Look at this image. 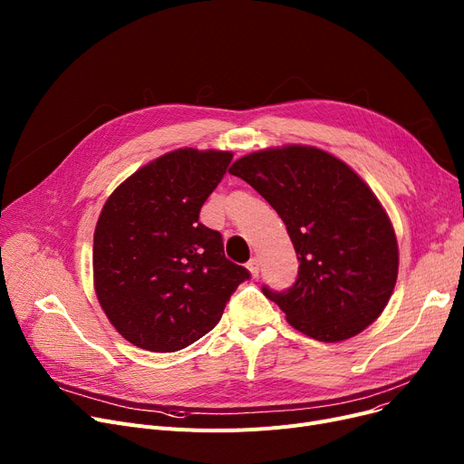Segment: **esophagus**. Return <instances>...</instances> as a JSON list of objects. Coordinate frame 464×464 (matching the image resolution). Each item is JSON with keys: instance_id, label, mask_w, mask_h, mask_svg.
Wrapping results in <instances>:
<instances>
[{"instance_id": "obj_1", "label": "esophagus", "mask_w": 464, "mask_h": 464, "mask_svg": "<svg viewBox=\"0 0 464 464\" xmlns=\"http://www.w3.org/2000/svg\"><path fill=\"white\" fill-rule=\"evenodd\" d=\"M246 266H248V271L252 273L254 278L259 276V259H257V257H252V259L246 263Z\"/></svg>"}]
</instances>
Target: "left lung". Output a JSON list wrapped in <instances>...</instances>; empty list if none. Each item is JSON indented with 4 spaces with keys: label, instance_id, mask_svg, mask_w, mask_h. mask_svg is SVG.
<instances>
[{
    "label": "left lung",
    "instance_id": "left-lung-1",
    "mask_svg": "<svg viewBox=\"0 0 464 464\" xmlns=\"http://www.w3.org/2000/svg\"><path fill=\"white\" fill-rule=\"evenodd\" d=\"M229 173L278 212L299 259L294 285H263V295L297 331L322 343L369 327L392 297L399 271L393 226L371 188L314 146L254 152Z\"/></svg>",
    "mask_w": 464,
    "mask_h": 464
}]
</instances>
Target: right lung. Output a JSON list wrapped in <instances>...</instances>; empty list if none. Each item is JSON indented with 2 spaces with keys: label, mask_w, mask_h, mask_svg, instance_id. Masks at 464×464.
<instances>
[{
  "label": "right lung",
  "mask_w": 464,
  "mask_h": 464,
  "mask_svg": "<svg viewBox=\"0 0 464 464\" xmlns=\"http://www.w3.org/2000/svg\"><path fill=\"white\" fill-rule=\"evenodd\" d=\"M231 152L180 149L144 165L107 199L93 233L95 294L116 331L150 352H177L216 327L246 266L199 222Z\"/></svg>",
  "instance_id": "1"
}]
</instances>
